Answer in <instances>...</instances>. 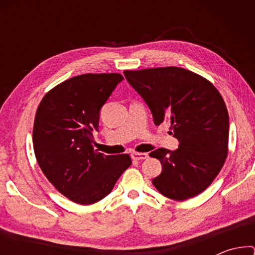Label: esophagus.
<instances>
[{
    "mask_svg": "<svg viewBox=\"0 0 255 255\" xmlns=\"http://www.w3.org/2000/svg\"><path fill=\"white\" fill-rule=\"evenodd\" d=\"M148 157L147 153H131V158L135 159V161H140V159H146Z\"/></svg>",
    "mask_w": 255,
    "mask_h": 255,
    "instance_id": "34e87169",
    "label": "esophagus"
}]
</instances>
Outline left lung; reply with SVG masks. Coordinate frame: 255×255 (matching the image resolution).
<instances>
[{"label": "left lung", "mask_w": 255, "mask_h": 255, "mask_svg": "<svg viewBox=\"0 0 255 255\" xmlns=\"http://www.w3.org/2000/svg\"><path fill=\"white\" fill-rule=\"evenodd\" d=\"M143 98L154 124L171 123L179 148L155 149L161 174L152 183L163 196L182 201L209 187L225 163L230 119L217 89L204 77L180 67L125 71Z\"/></svg>", "instance_id": "1"}]
</instances>
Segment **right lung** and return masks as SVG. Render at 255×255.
<instances>
[{
  "instance_id": "right-lung-1",
  "label": "right lung",
  "mask_w": 255,
  "mask_h": 255,
  "mask_svg": "<svg viewBox=\"0 0 255 255\" xmlns=\"http://www.w3.org/2000/svg\"><path fill=\"white\" fill-rule=\"evenodd\" d=\"M123 80L117 73L72 77L50 90L37 109V162L49 182L76 204L103 199L131 164L128 154L105 155L92 145L101 108Z\"/></svg>"
}]
</instances>
